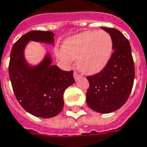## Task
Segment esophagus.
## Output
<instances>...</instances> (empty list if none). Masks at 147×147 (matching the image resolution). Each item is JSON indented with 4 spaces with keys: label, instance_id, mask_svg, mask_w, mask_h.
<instances>
[{
    "label": "esophagus",
    "instance_id": "1",
    "mask_svg": "<svg viewBox=\"0 0 147 147\" xmlns=\"http://www.w3.org/2000/svg\"><path fill=\"white\" fill-rule=\"evenodd\" d=\"M79 77H80L79 74L78 73L77 71H74V78H75V79L77 80Z\"/></svg>",
    "mask_w": 147,
    "mask_h": 147
}]
</instances>
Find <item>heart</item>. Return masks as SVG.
<instances>
[{
    "instance_id": "heart-1",
    "label": "heart",
    "mask_w": 147,
    "mask_h": 147,
    "mask_svg": "<svg viewBox=\"0 0 147 147\" xmlns=\"http://www.w3.org/2000/svg\"><path fill=\"white\" fill-rule=\"evenodd\" d=\"M59 58L67 63L77 59L78 68L84 74L100 71L110 60L113 40L105 31H86L65 40Z\"/></svg>"
}]
</instances>
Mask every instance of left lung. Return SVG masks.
I'll use <instances>...</instances> for the list:
<instances>
[{"instance_id":"obj_1","label":"left lung","mask_w":147,"mask_h":147,"mask_svg":"<svg viewBox=\"0 0 147 147\" xmlns=\"http://www.w3.org/2000/svg\"><path fill=\"white\" fill-rule=\"evenodd\" d=\"M102 28L112 37L114 52L103 69L87 76L90 84L86 101L93 110L109 113L126 102L133 88L135 71L129 40L116 28Z\"/></svg>"}]
</instances>
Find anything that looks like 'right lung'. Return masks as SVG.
<instances>
[{"label":"right lung","instance_id":"right-lung-1","mask_svg":"<svg viewBox=\"0 0 147 147\" xmlns=\"http://www.w3.org/2000/svg\"><path fill=\"white\" fill-rule=\"evenodd\" d=\"M54 34L50 31H31L22 35L12 47L9 76L16 97L28 113L44 119L58 115L63 108V94L73 84V71H66L51 65L47 55L39 65L30 66L24 57L29 40L53 44Z\"/></svg>","mask_w":147,"mask_h":147}]
</instances>
